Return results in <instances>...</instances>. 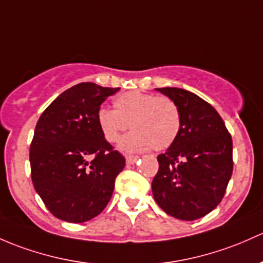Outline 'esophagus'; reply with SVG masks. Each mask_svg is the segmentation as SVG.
<instances>
[{
  "mask_svg": "<svg viewBox=\"0 0 263 263\" xmlns=\"http://www.w3.org/2000/svg\"><path fill=\"white\" fill-rule=\"evenodd\" d=\"M139 160V156H127L126 157V164L127 165H134L135 162Z\"/></svg>",
  "mask_w": 263,
  "mask_h": 263,
  "instance_id": "esophagus-1",
  "label": "esophagus"
}]
</instances>
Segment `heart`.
<instances>
[{"label":"heart","mask_w":263,"mask_h":263,"mask_svg":"<svg viewBox=\"0 0 263 263\" xmlns=\"http://www.w3.org/2000/svg\"><path fill=\"white\" fill-rule=\"evenodd\" d=\"M97 122L104 140L115 143L131 126L132 132L120 142L126 153L157 151L170 147L180 134L181 113L178 103L168 97L132 90L113 102V110L101 108Z\"/></svg>","instance_id":"obj_1"}]
</instances>
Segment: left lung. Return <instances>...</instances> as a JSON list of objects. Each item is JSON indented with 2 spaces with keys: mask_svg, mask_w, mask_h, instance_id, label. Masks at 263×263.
<instances>
[{
  "mask_svg": "<svg viewBox=\"0 0 263 263\" xmlns=\"http://www.w3.org/2000/svg\"><path fill=\"white\" fill-rule=\"evenodd\" d=\"M178 103L181 128L166 153L157 156L153 194L166 214L194 220L220 203L233 171V145L219 113L181 88H156Z\"/></svg>",
  "mask_w": 263,
  "mask_h": 263,
  "instance_id": "8db88e82",
  "label": "left lung"
}]
</instances>
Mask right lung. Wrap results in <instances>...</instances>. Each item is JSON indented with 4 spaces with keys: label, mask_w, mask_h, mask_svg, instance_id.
<instances>
[{
    "label": "right lung",
    "mask_w": 263,
    "mask_h": 263,
    "mask_svg": "<svg viewBox=\"0 0 263 263\" xmlns=\"http://www.w3.org/2000/svg\"><path fill=\"white\" fill-rule=\"evenodd\" d=\"M120 88L79 83L43 112L30 145L35 190L54 217L93 219L107 206L124 157L104 140L97 122L101 104Z\"/></svg>",
    "instance_id": "add662e5"
}]
</instances>
